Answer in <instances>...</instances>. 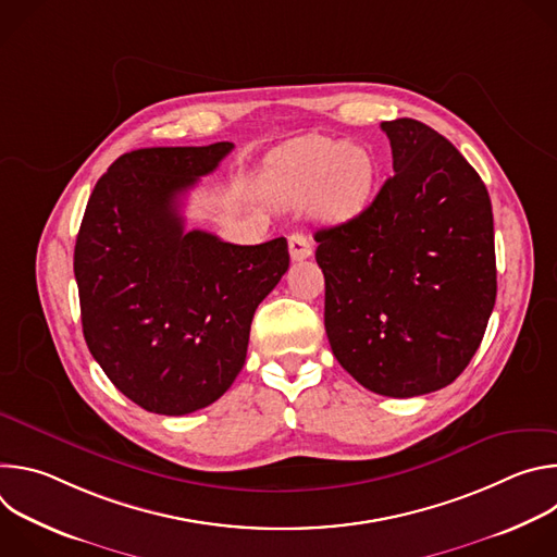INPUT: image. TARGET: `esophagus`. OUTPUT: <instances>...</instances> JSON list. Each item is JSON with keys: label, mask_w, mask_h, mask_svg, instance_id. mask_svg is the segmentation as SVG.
<instances>
[{"label": "esophagus", "mask_w": 557, "mask_h": 557, "mask_svg": "<svg viewBox=\"0 0 557 557\" xmlns=\"http://www.w3.org/2000/svg\"><path fill=\"white\" fill-rule=\"evenodd\" d=\"M288 251H290V258H293L295 262L310 258V256H312V243H310V237H308L306 233H299V231L290 233V235H288Z\"/></svg>", "instance_id": "esophagus-1"}]
</instances>
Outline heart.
<instances>
[{
    "label": "heart",
    "instance_id": "heart-1",
    "mask_svg": "<svg viewBox=\"0 0 557 557\" xmlns=\"http://www.w3.org/2000/svg\"><path fill=\"white\" fill-rule=\"evenodd\" d=\"M374 163L368 151L324 136L297 138L267 163V189L286 207L312 200L317 215L348 220L370 200Z\"/></svg>",
    "mask_w": 557,
    "mask_h": 557
}]
</instances>
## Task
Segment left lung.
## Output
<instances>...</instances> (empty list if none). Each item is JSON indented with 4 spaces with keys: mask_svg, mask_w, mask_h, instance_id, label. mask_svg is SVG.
<instances>
[{
    "mask_svg": "<svg viewBox=\"0 0 557 557\" xmlns=\"http://www.w3.org/2000/svg\"><path fill=\"white\" fill-rule=\"evenodd\" d=\"M394 176L355 218L314 233L333 355L363 387L408 399L449 385L496 304L485 183L436 129L381 123Z\"/></svg>",
    "mask_w": 557,
    "mask_h": 557,
    "instance_id": "1",
    "label": "left lung"
}]
</instances>
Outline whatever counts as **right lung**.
<instances>
[{"mask_svg":"<svg viewBox=\"0 0 557 557\" xmlns=\"http://www.w3.org/2000/svg\"><path fill=\"white\" fill-rule=\"evenodd\" d=\"M233 143L145 147L99 178L74 247L86 344L147 412L218 401L247 359L258 304L288 269L286 237L243 247L185 231L181 196Z\"/></svg>","mask_w":557,"mask_h":557,"instance_id":"1","label":"right lung"}]
</instances>
